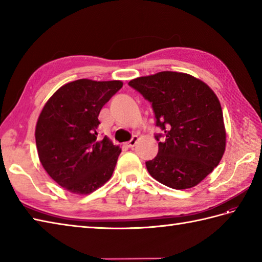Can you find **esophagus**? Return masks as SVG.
Here are the masks:
<instances>
[{
    "mask_svg": "<svg viewBox=\"0 0 262 262\" xmlns=\"http://www.w3.org/2000/svg\"><path fill=\"white\" fill-rule=\"evenodd\" d=\"M138 141H140V138H138L137 136H134L129 142L127 143V146H128V147H132V148L135 147L136 144L138 143Z\"/></svg>",
    "mask_w": 262,
    "mask_h": 262,
    "instance_id": "1",
    "label": "esophagus"
}]
</instances>
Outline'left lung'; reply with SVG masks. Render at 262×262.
Returning a JSON list of instances; mask_svg holds the SVG:
<instances>
[{"label":"left lung","mask_w":262,"mask_h":262,"mask_svg":"<svg viewBox=\"0 0 262 262\" xmlns=\"http://www.w3.org/2000/svg\"><path fill=\"white\" fill-rule=\"evenodd\" d=\"M128 84L152 102L157 126L164 130L158 155L146 162L149 174L178 190L197 186L219 165L226 147L215 92L197 77L171 71L136 77Z\"/></svg>","instance_id":"left-lung-1"}]
</instances>
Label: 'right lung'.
I'll return each instance as SVG.
<instances>
[{"instance_id": "add662e5", "label": "right lung", "mask_w": 262, "mask_h": 262, "mask_svg": "<svg viewBox=\"0 0 262 262\" xmlns=\"http://www.w3.org/2000/svg\"><path fill=\"white\" fill-rule=\"evenodd\" d=\"M121 86L116 80H76L43 105L35 130L39 161L65 190L89 194L113 176L121 148L107 136L98 140V116Z\"/></svg>"}]
</instances>
